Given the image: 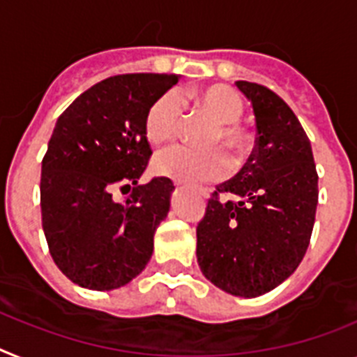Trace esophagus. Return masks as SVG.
<instances>
[{
  "label": "esophagus",
  "mask_w": 357,
  "mask_h": 357,
  "mask_svg": "<svg viewBox=\"0 0 357 357\" xmlns=\"http://www.w3.org/2000/svg\"><path fill=\"white\" fill-rule=\"evenodd\" d=\"M176 185H181V183H176ZM199 196H202V197H208V194H206V190H199Z\"/></svg>",
  "instance_id": "1"
}]
</instances>
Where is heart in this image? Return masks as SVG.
<instances>
[{
    "label": "heart",
    "mask_w": 357,
    "mask_h": 357,
    "mask_svg": "<svg viewBox=\"0 0 357 357\" xmlns=\"http://www.w3.org/2000/svg\"><path fill=\"white\" fill-rule=\"evenodd\" d=\"M197 105L215 121V128L206 139V146H221L241 160L248 149V134L239 125L245 112L243 98L229 86H208L196 98ZM183 118V101L178 92H167L152 105L145 119V134L149 142L163 143L176 136ZM152 170L158 176L178 179L185 183H205L225 178L230 170L227 154L218 149L192 151L174 145L154 155Z\"/></svg>",
    "instance_id": "heart-1"
}]
</instances>
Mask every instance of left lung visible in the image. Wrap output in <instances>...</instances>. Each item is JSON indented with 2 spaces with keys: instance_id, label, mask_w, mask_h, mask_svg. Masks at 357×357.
Returning a JSON list of instances; mask_svg holds the SVG:
<instances>
[{
  "instance_id": "8db88e82",
  "label": "left lung",
  "mask_w": 357,
  "mask_h": 357,
  "mask_svg": "<svg viewBox=\"0 0 357 357\" xmlns=\"http://www.w3.org/2000/svg\"><path fill=\"white\" fill-rule=\"evenodd\" d=\"M254 109L256 149L215 187L197 223V265L227 294L257 298L294 274L312 234L317 172L301 123L280 96L236 82Z\"/></svg>"
}]
</instances>
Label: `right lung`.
Wrapping results in <instances>:
<instances>
[{"instance_id":"obj_1","label":"right lung","mask_w":357,"mask_h":357,"mask_svg":"<svg viewBox=\"0 0 357 357\" xmlns=\"http://www.w3.org/2000/svg\"><path fill=\"white\" fill-rule=\"evenodd\" d=\"M178 82L176 74L107 77L56 121L41 163V223L54 263L83 289H119L151 261L174 185L137 183L152 154L145 119ZM118 186L131 190L123 204L112 197Z\"/></svg>"}]
</instances>
